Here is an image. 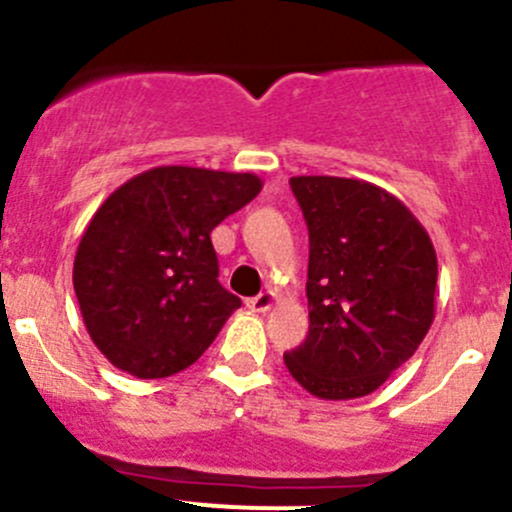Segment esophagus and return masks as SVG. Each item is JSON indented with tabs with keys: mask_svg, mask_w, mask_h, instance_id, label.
<instances>
[{
	"mask_svg": "<svg viewBox=\"0 0 512 512\" xmlns=\"http://www.w3.org/2000/svg\"><path fill=\"white\" fill-rule=\"evenodd\" d=\"M275 299H277L275 292H272V289H265V292H260L257 297L247 299V307H250L252 312H270Z\"/></svg>",
	"mask_w": 512,
	"mask_h": 512,
	"instance_id": "34e87169",
	"label": "esophagus"
}]
</instances>
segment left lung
Wrapping results in <instances>:
<instances>
[{
	"instance_id": "1",
	"label": "left lung",
	"mask_w": 512,
	"mask_h": 512,
	"mask_svg": "<svg viewBox=\"0 0 512 512\" xmlns=\"http://www.w3.org/2000/svg\"><path fill=\"white\" fill-rule=\"evenodd\" d=\"M309 230V334L285 354L317 399L379 389L431 329L438 262L409 208L366 180L289 178Z\"/></svg>"
}]
</instances>
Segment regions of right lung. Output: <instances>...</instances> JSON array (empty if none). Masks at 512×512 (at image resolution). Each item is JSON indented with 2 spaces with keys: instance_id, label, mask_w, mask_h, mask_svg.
<instances>
[{
  "instance_id": "right-lung-1",
  "label": "right lung",
  "mask_w": 512,
  "mask_h": 512,
  "mask_svg": "<svg viewBox=\"0 0 512 512\" xmlns=\"http://www.w3.org/2000/svg\"><path fill=\"white\" fill-rule=\"evenodd\" d=\"M260 190L252 173L160 165L103 200L76 250L74 289L116 369L163 379L213 344L242 302L218 282L210 232Z\"/></svg>"
}]
</instances>
